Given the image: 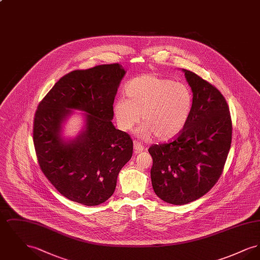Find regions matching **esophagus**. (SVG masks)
I'll use <instances>...</instances> for the list:
<instances>
[{
    "label": "esophagus",
    "instance_id": "obj_1",
    "mask_svg": "<svg viewBox=\"0 0 260 260\" xmlns=\"http://www.w3.org/2000/svg\"><path fill=\"white\" fill-rule=\"evenodd\" d=\"M134 148H135V153H140L144 150V146L140 143V142H135V145H134Z\"/></svg>",
    "mask_w": 260,
    "mask_h": 260
}]
</instances>
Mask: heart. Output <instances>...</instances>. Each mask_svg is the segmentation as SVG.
<instances>
[{"instance_id":"b5f03b06","label":"heart","mask_w":260,"mask_h":260,"mask_svg":"<svg viewBox=\"0 0 260 260\" xmlns=\"http://www.w3.org/2000/svg\"><path fill=\"white\" fill-rule=\"evenodd\" d=\"M127 99L114 104V116L123 132L143 124L138 134L143 138L155 136L166 141L180 135L188 123L194 103L191 88L182 83L156 75L143 74L132 79L124 87Z\"/></svg>"}]
</instances>
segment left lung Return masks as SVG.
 I'll return each instance as SVG.
<instances>
[{
  "label": "left lung",
  "mask_w": 260,
  "mask_h": 260,
  "mask_svg": "<svg viewBox=\"0 0 260 260\" xmlns=\"http://www.w3.org/2000/svg\"><path fill=\"white\" fill-rule=\"evenodd\" d=\"M194 95L190 119L180 135L148 149L156 195L186 205L218 181L232 141V120L222 93L194 72L183 70Z\"/></svg>",
  "instance_id": "1"
}]
</instances>
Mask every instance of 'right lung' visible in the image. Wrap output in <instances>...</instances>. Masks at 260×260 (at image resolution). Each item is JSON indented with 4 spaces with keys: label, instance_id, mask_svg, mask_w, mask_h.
I'll use <instances>...</instances> for the list:
<instances>
[{
    "label": "right lung",
    "instance_id": "1",
    "mask_svg": "<svg viewBox=\"0 0 260 260\" xmlns=\"http://www.w3.org/2000/svg\"><path fill=\"white\" fill-rule=\"evenodd\" d=\"M124 75L118 63L72 71L59 79L35 112L33 142L41 171L61 195L76 203L89 207L107 201L133 156V139L111 121ZM69 109L87 111V124L82 135L65 144L59 132Z\"/></svg>",
    "mask_w": 260,
    "mask_h": 260
}]
</instances>
